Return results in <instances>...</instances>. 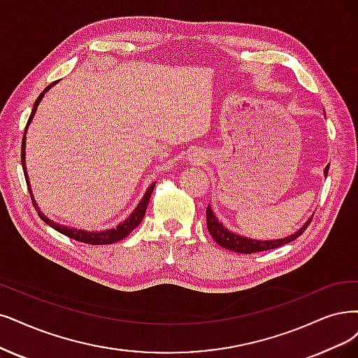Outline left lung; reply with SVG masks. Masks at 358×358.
<instances>
[{
  "mask_svg": "<svg viewBox=\"0 0 358 358\" xmlns=\"http://www.w3.org/2000/svg\"><path fill=\"white\" fill-rule=\"evenodd\" d=\"M329 171V165L324 168V176H327ZM313 217L303 224V226L294 234H290L285 239H275V241H255V239H248V237H243L241 234H236L230 230H227L222 224L217 220V217L214 215L213 209L210 206L206 208V226H208V231L209 234L213 236V239L221 246L226 248L229 250H233V252H239V254H255V252H262V250H270L274 248L283 246L286 243L294 242L296 237H299L303 231L307 230V227L310 226Z\"/></svg>",
  "mask_w": 358,
  "mask_h": 358,
  "instance_id": "left-lung-1",
  "label": "left lung"
}]
</instances>
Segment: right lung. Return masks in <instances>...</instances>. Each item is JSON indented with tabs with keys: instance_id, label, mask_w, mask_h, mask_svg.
<instances>
[{
	"instance_id": "add662e5",
	"label": "right lung",
	"mask_w": 358,
	"mask_h": 358,
	"mask_svg": "<svg viewBox=\"0 0 358 358\" xmlns=\"http://www.w3.org/2000/svg\"><path fill=\"white\" fill-rule=\"evenodd\" d=\"M55 84H57V81L50 84V85L41 92V94H39V97L36 99V101H35V104H34V108H32V112H31V116H29V119H28V124H26L24 134H26V131H28L29 124L32 122V117L35 116V112H36V109H38L39 101L43 100L45 92H47L52 85H55ZM24 149H26V137L23 136L20 159H22L23 172H24V180H26V184H28V190H29V194H31V199H32V203H34V206H35V209H36V213H38L39 218H41L45 224H48L50 227H52V229L57 230L59 233H62V234H64V236L71 237V239H75V241H78V242H83V243H87V245H110V243H115V242H119V241L125 239V237H127L132 230H134V229L138 226V224L141 222V220H143V217H144V214H145V209H148V205H149V202H150V196H152V193H153V189H155V184H156V182H152V184H150L148 192H145V194L143 196V199H141L140 203L137 205V208H136L134 210H132V213L129 214V217H128L124 222L119 224V226H117L116 229L104 230V231H84V230H78V229H72V227H64V226H60V224H56L55 221L48 220V218L41 213V210H39V208H38V205H36V202H35V199H34V194H32V190H31V186H29V177H28V172H26Z\"/></svg>"
}]
</instances>
